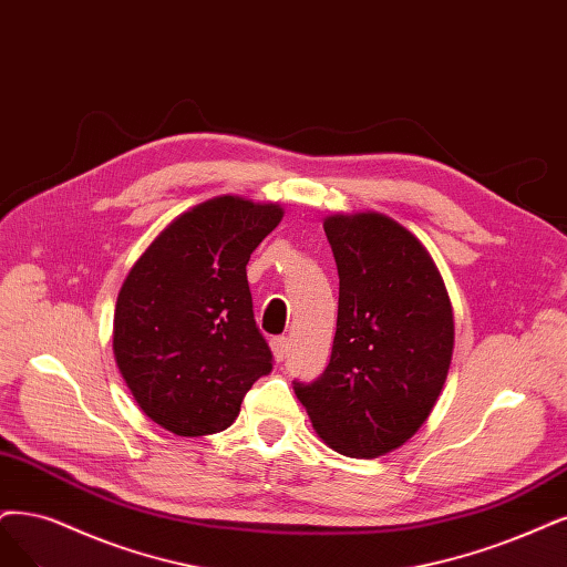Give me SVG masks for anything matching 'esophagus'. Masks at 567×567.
Returning <instances> with one entry per match:
<instances>
[{"mask_svg": "<svg viewBox=\"0 0 567 567\" xmlns=\"http://www.w3.org/2000/svg\"><path fill=\"white\" fill-rule=\"evenodd\" d=\"M270 350H272V358H276V362H282L289 352V341L285 337L270 339Z\"/></svg>", "mask_w": 567, "mask_h": 567, "instance_id": "esophagus-1", "label": "esophagus"}]
</instances>
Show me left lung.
Masks as SVG:
<instances>
[{"label": "left lung", "mask_w": 567, "mask_h": 567, "mask_svg": "<svg viewBox=\"0 0 567 567\" xmlns=\"http://www.w3.org/2000/svg\"><path fill=\"white\" fill-rule=\"evenodd\" d=\"M339 268L331 360L295 383L322 442L348 457L404 446L430 417L453 358V306L425 245L381 213L331 215Z\"/></svg>", "instance_id": "8db88e82"}]
</instances>
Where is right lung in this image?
Returning a JSON list of instances; mask_svg holds the SVG:
<instances>
[{"label": "right lung", "mask_w": 567, "mask_h": 567, "mask_svg": "<svg viewBox=\"0 0 567 567\" xmlns=\"http://www.w3.org/2000/svg\"><path fill=\"white\" fill-rule=\"evenodd\" d=\"M282 215L278 203L209 198L167 224L125 276L114 358L137 406L163 430H226L272 369L245 268Z\"/></svg>", "instance_id": "obj_1"}]
</instances>
